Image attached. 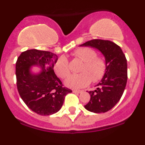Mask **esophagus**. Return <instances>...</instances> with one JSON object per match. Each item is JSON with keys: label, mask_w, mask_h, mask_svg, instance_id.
I'll return each instance as SVG.
<instances>
[{"label": "esophagus", "mask_w": 145, "mask_h": 145, "mask_svg": "<svg viewBox=\"0 0 145 145\" xmlns=\"http://www.w3.org/2000/svg\"><path fill=\"white\" fill-rule=\"evenodd\" d=\"M72 92H73V93H81L82 91H80V90H72Z\"/></svg>", "instance_id": "esophagus-1"}]
</instances>
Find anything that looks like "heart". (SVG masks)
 I'll list each match as a JSON object with an SVG mask.
<instances>
[{
	"label": "heart",
	"instance_id": "1",
	"mask_svg": "<svg viewBox=\"0 0 145 145\" xmlns=\"http://www.w3.org/2000/svg\"><path fill=\"white\" fill-rule=\"evenodd\" d=\"M72 56L84 62L80 69L81 73L72 75L65 80V84L69 88H81L87 86L92 81H99L105 73L106 63L103 58L97 57L94 50L90 48H79L75 50ZM55 73L60 78H65L70 72L67 59L61 57L54 65Z\"/></svg>",
	"mask_w": 145,
	"mask_h": 145
}]
</instances>
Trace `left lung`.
I'll return each instance as SVG.
<instances>
[{
  "label": "left lung",
  "mask_w": 145,
  "mask_h": 145,
  "mask_svg": "<svg viewBox=\"0 0 145 145\" xmlns=\"http://www.w3.org/2000/svg\"><path fill=\"white\" fill-rule=\"evenodd\" d=\"M80 46L97 48L105 59V73L97 84L96 90L88 91L90 101L84 107L95 113L109 111L119 102L127 82V60L122 49L110 40L94 39Z\"/></svg>",
  "instance_id": "8db88e82"
}]
</instances>
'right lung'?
Instances as JSON below:
<instances>
[{
	"mask_svg": "<svg viewBox=\"0 0 145 145\" xmlns=\"http://www.w3.org/2000/svg\"><path fill=\"white\" fill-rule=\"evenodd\" d=\"M57 55L37 49L27 50L18 57L16 63V86L26 105L40 116H51L61 109L65 96L72 91L62 86L54 71ZM38 66V73L31 71Z\"/></svg>",
	"mask_w": 145,
	"mask_h": 145,
	"instance_id": "add662e5",
	"label": "right lung"
}]
</instances>
